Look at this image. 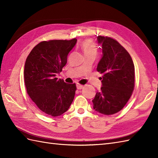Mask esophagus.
Returning <instances> with one entry per match:
<instances>
[{"mask_svg": "<svg viewBox=\"0 0 158 158\" xmlns=\"http://www.w3.org/2000/svg\"><path fill=\"white\" fill-rule=\"evenodd\" d=\"M83 88V85L79 84V83H77V88L78 89H81Z\"/></svg>", "mask_w": 158, "mask_h": 158, "instance_id": "esophagus-1", "label": "esophagus"}]
</instances>
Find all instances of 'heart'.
Instances as JSON below:
<instances>
[{"label": "heart", "mask_w": 158, "mask_h": 158, "mask_svg": "<svg viewBox=\"0 0 158 158\" xmlns=\"http://www.w3.org/2000/svg\"><path fill=\"white\" fill-rule=\"evenodd\" d=\"M81 48L85 56H94L96 57L98 53L97 47L94 42L91 39H86L83 41L81 45Z\"/></svg>", "instance_id": "obj_1"}]
</instances>
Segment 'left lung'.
I'll return each instance as SVG.
<instances>
[{
  "label": "left lung",
  "mask_w": 158,
  "mask_h": 158,
  "mask_svg": "<svg viewBox=\"0 0 158 158\" xmlns=\"http://www.w3.org/2000/svg\"><path fill=\"white\" fill-rule=\"evenodd\" d=\"M102 45V57L97 71L103 74L102 86L93 99L94 109L110 115L120 111L132 96L135 88V65L129 53L116 40L97 36Z\"/></svg>",
  "instance_id": "left-lung-1"
}]
</instances>
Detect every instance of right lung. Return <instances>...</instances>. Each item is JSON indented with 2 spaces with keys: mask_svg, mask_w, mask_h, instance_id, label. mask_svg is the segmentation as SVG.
<instances>
[{
  "mask_svg": "<svg viewBox=\"0 0 158 158\" xmlns=\"http://www.w3.org/2000/svg\"><path fill=\"white\" fill-rule=\"evenodd\" d=\"M77 43L71 40L42 41L26 58L23 78L26 91L38 108L52 117L61 115L73 101L75 83L56 77L67 62V56Z\"/></svg>",
  "mask_w": 158,
  "mask_h": 158,
  "instance_id": "obj_1",
  "label": "right lung"
}]
</instances>
